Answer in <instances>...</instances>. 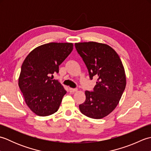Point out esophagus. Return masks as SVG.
I'll return each instance as SVG.
<instances>
[{
    "label": "esophagus",
    "mask_w": 151,
    "mask_h": 151,
    "mask_svg": "<svg viewBox=\"0 0 151 151\" xmlns=\"http://www.w3.org/2000/svg\"><path fill=\"white\" fill-rule=\"evenodd\" d=\"M77 91V89L76 88H69V91L70 93H75Z\"/></svg>",
    "instance_id": "1"
}]
</instances>
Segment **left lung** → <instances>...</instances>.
Returning <instances> with one entry per match:
<instances>
[{
  "label": "left lung",
  "instance_id": "obj_1",
  "mask_svg": "<svg viewBox=\"0 0 151 151\" xmlns=\"http://www.w3.org/2000/svg\"><path fill=\"white\" fill-rule=\"evenodd\" d=\"M75 45L87 67L89 78H97L93 91H85L86 101L79 109L88 117L102 119L116 108L126 87L123 65L108 45L91 41Z\"/></svg>",
  "mask_w": 151,
  "mask_h": 151
}]
</instances>
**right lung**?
<instances>
[{
	"instance_id": "add662e5",
	"label": "right lung",
	"mask_w": 151,
	"mask_h": 151,
	"mask_svg": "<svg viewBox=\"0 0 151 151\" xmlns=\"http://www.w3.org/2000/svg\"><path fill=\"white\" fill-rule=\"evenodd\" d=\"M73 49L71 43H49L34 49L22 64L19 86L25 102L34 114L48 116L59 109L67 91L50 75Z\"/></svg>"
}]
</instances>
